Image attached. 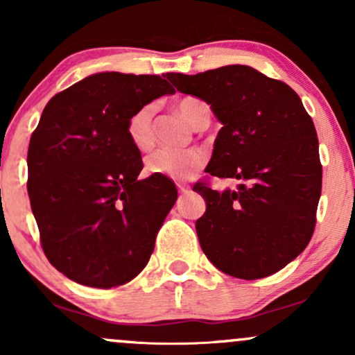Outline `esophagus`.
<instances>
[{
    "mask_svg": "<svg viewBox=\"0 0 355 355\" xmlns=\"http://www.w3.org/2000/svg\"><path fill=\"white\" fill-rule=\"evenodd\" d=\"M177 189L180 193H187V191H190V187L187 185V183H177Z\"/></svg>",
    "mask_w": 355,
    "mask_h": 355,
    "instance_id": "obj_1",
    "label": "esophagus"
}]
</instances>
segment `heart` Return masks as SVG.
Instances as JSON below:
<instances>
[{
  "label": "heart",
  "mask_w": 355,
  "mask_h": 355,
  "mask_svg": "<svg viewBox=\"0 0 355 355\" xmlns=\"http://www.w3.org/2000/svg\"><path fill=\"white\" fill-rule=\"evenodd\" d=\"M178 112L191 126H197L198 121L205 113L210 112L209 105L198 98H183L178 101ZM153 105H145L137 110L130 116L128 125H126V133H128L130 141L133 146L141 152L150 150L155 144L153 132ZM207 155L200 148H158L146 158L145 168L152 175H160V177L172 178V180H190L202 170L205 165Z\"/></svg>",
  "instance_id": "heart-1"
}]
</instances>
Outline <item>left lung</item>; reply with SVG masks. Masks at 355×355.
<instances>
[{"instance_id": "8db88e82", "label": "left lung", "mask_w": 355, "mask_h": 355, "mask_svg": "<svg viewBox=\"0 0 355 355\" xmlns=\"http://www.w3.org/2000/svg\"><path fill=\"white\" fill-rule=\"evenodd\" d=\"M166 78L222 123L205 172L239 180L235 190L193 187L207 202L195 222L203 254L237 279L275 274L311 242L322 190L319 140L302 100L245 64Z\"/></svg>"}]
</instances>
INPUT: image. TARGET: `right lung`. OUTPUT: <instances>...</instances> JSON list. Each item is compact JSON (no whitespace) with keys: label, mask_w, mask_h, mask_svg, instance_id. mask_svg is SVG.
I'll list each match as a JSON object with an SVG mask.
<instances>
[{"label":"right lung","mask_w":355,"mask_h":355,"mask_svg":"<svg viewBox=\"0 0 355 355\" xmlns=\"http://www.w3.org/2000/svg\"><path fill=\"white\" fill-rule=\"evenodd\" d=\"M173 88L158 75L87 76L44 107L28 148V195L44 255L73 282L123 285L144 270L177 202L173 182L138 180L130 116Z\"/></svg>","instance_id":"1"}]
</instances>
